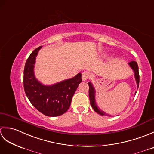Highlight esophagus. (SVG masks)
<instances>
[{
    "label": "esophagus",
    "mask_w": 154,
    "mask_h": 154,
    "mask_svg": "<svg viewBox=\"0 0 154 154\" xmlns=\"http://www.w3.org/2000/svg\"><path fill=\"white\" fill-rule=\"evenodd\" d=\"M81 77H82L83 81H86L89 78V74L87 72H83L82 75H81Z\"/></svg>",
    "instance_id": "1"
}]
</instances>
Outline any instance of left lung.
<instances>
[{
	"mask_svg": "<svg viewBox=\"0 0 154 154\" xmlns=\"http://www.w3.org/2000/svg\"><path fill=\"white\" fill-rule=\"evenodd\" d=\"M129 65H130V67H132V69L134 71V73H135V78L136 80V83H137V85H138V87H139V82H140V75H139V71H138V63H136V61H133L129 63ZM88 85H89V99H90V103L91 104V106L93 109V110L95 111L98 114H100V115H107V116H110L108 115L107 114L104 113L103 111L101 110L100 109H99V107L97 105L96 102H95V99H94V89L92 85V84L91 83H88Z\"/></svg>",
	"mask_w": 154,
	"mask_h": 154,
	"instance_id": "1",
	"label": "left lung"
}]
</instances>
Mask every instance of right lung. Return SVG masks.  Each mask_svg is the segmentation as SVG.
I'll use <instances>...</instances> for the list:
<instances>
[{"label":"right lung","mask_w":154,"mask_h":154,"mask_svg":"<svg viewBox=\"0 0 154 154\" xmlns=\"http://www.w3.org/2000/svg\"><path fill=\"white\" fill-rule=\"evenodd\" d=\"M41 48L35 49L26 62L24 89L29 100L38 111L48 116H57L66 112L70 107L72 97L82 81L81 73L51 86L42 85L34 75L35 56Z\"/></svg>","instance_id":"1"}]
</instances>
